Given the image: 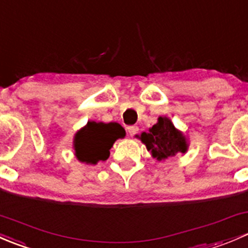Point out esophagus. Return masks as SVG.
<instances>
[{
    "mask_svg": "<svg viewBox=\"0 0 248 248\" xmlns=\"http://www.w3.org/2000/svg\"><path fill=\"white\" fill-rule=\"evenodd\" d=\"M138 132H139V127L138 126L128 127V133H129V136H131V137H133L134 134H137Z\"/></svg>",
    "mask_w": 248,
    "mask_h": 248,
    "instance_id": "obj_1",
    "label": "esophagus"
}]
</instances>
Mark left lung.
Returning <instances> with one entry per match:
<instances>
[{"label":"left lung","mask_w":248,"mask_h":248,"mask_svg":"<svg viewBox=\"0 0 248 248\" xmlns=\"http://www.w3.org/2000/svg\"><path fill=\"white\" fill-rule=\"evenodd\" d=\"M136 137L146 146L152 158L159 162L174 157L179 152L186 154L189 146L188 137L177 129L168 116H158L156 124Z\"/></svg>","instance_id":"8db88e82"}]
</instances>
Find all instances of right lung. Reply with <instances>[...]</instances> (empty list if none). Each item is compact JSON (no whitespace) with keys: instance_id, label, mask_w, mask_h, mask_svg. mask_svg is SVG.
Returning a JSON list of instances; mask_svg holds the SVG:
<instances>
[{"instance_id":"add662e5","label":"right lung","mask_w":248,"mask_h":248,"mask_svg":"<svg viewBox=\"0 0 248 248\" xmlns=\"http://www.w3.org/2000/svg\"><path fill=\"white\" fill-rule=\"evenodd\" d=\"M126 137V131L117 122L89 121L74 136V155L85 164H97L110 156V149L117 139Z\"/></svg>"}]
</instances>
